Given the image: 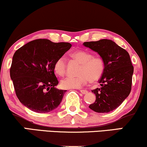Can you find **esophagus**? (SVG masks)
<instances>
[{
    "label": "esophagus",
    "mask_w": 147,
    "mask_h": 147,
    "mask_svg": "<svg viewBox=\"0 0 147 147\" xmlns=\"http://www.w3.org/2000/svg\"><path fill=\"white\" fill-rule=\"evenodd\" d=\"M80 92L83 94H86L88 93V91L86 90H81Z\"/></svg>",
    "instance_id": "1"
}]
</instances>
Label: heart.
Returning <instances> with one entry per match:
<instances>
[{
    "label": "heart",
    "instance_id": "1",
    "mask_svg": "<svg viewBox=\"0 0 147 147\" xmlns=\"http://www.w3.org/2000/svg\"><path fill=\"white\" fill-rule=\"evenodd\" d=\"M71 57L81 63L79 69V75L67 77L61 81V86L64 89H78L88 84V81L94 83L100 80L105 70V60L101 56L93 55L86 50L73 52ZM54 71L57 75L62 77L66 72V60L63 56L59 57L55 61Z\"/></svg>",
    "mask_w": 147,
    "mask_h": 147
}]
</instances>
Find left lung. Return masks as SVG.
<instances>
[{
	"instance_id": "1",
	"label": "left lung",
	"mask_w": 147,
	"mask_h": 147,
	"mask_svg": "<svg viewBox=\"0 0 147 147\" xmlns=\"http://www.w3.org/2000/svg\"><path fill=\"white\" fill-rule=\"evenodd\" d=\"M83 45L98 53L105 62V72L99 80L100 88L92 90L96 95V100L89 107L98 113L113 111L121 105L131 90L134 66L129 55L107 39L86 42Z\"/></svg>"
}]
</instances>
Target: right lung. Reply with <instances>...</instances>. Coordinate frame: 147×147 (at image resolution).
<instances>
[{
	"instance_id": "right-lung-1",
	"label": "right lung",
	"mask_w": 147,
	"mask_h": 147,
	"mask_svg": "<svg viewBox=\"0 0 147 147\" xmlns=\"http://www.w3.org/2000/svg\"><path fill=\"white\" fill-rule=\"evenodd\" d=\"M71 47L68 42L38 39L16 51L10 77L21 103L38 113L51 112L59 106L66 90L55 88L59 81L53 65Z\"/></svg>"
}]
</instances>
